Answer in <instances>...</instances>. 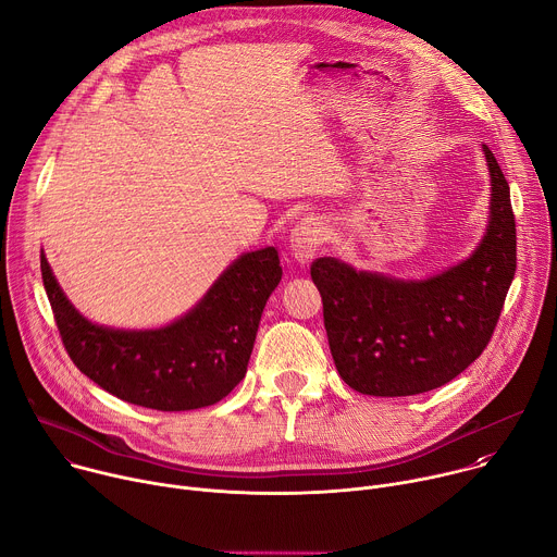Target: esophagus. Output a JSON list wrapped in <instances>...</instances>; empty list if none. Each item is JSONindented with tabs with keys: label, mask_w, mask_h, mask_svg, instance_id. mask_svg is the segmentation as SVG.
<instances>
[{
	"label": "esophagus",
	"mask_w": 557,
	"mask_h": 557,
	"mask_svg": "<svg viewBox=\"0 0 557 557\" xmlns=\"http://www.w3.org/2000/svg\"><path fill=\"white\" fill-rule=\"evenodd\" d=\"M324 243V226L320 220L314 218H304L299 220L288 237V245H290V253L299 264H308L314 253L320 251Z\"/></svg>",
	"instance_id": "obj_1"
}]
</instances>
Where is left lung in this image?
<instances>
[{
    "label": "left lung",
    "instance_id": "obj_1",
    "mask_svg": "<svg viewBox=\"0 0 557 557\" xmlns=\"http://www.w3.org/2000/svg\"><path fill=\"white\" fill-rule=\"evenodd\" d=\"M490 224L475 251L421 282L310 264L339 376L372 396H410L445 385L487 348L516 273V218L509 183L487 145Z\"/></svg>",
    "mask_w": 557,
    "mask_h": 557
}]
</instances>
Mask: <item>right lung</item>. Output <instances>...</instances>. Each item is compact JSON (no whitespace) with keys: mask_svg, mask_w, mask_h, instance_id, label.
<instances>
[{"mask_svg":"<svg viewBox=\"0 0 557 557\" xmlns=\"http://www.w3.org/2000/svg\"><path fill=\"white\" fill-rule=\"evenodd\" d=\"M41 277L61 342L78 370L127 404L185 412L218 404L245 379L282 267L273 247L240 256L185 317L156 331L88 322L63 295L44 251Z\"/></svg>","mask_w":557,"mask_h":557,"instance_id":"1","label":"right lung"}]
</instances>
